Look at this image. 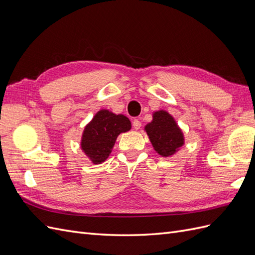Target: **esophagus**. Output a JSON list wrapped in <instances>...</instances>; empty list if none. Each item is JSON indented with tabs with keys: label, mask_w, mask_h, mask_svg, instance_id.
Returning <instances> with one entry per match:
<instances>
[{
	"label": "esophagus",
	"mask_w": 255,
	"mask_h": 255,
	"mask_svg": "<svg viewBox=\"0 0 255 255\" xmlns=\"http://www.w3.org/2000/svg\"><path fill=\"white\" fill-rule=\"evenodd\" d=\"M132 126H133L134 129H139L140 127H141V122L138 119H134L133 122H132Z\"/></svg>",
	"instance_id": "esophagus-1"
}]
</instances>
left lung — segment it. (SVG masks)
<instances>
[{
    "instance_id": "8db88e82",
    "label": "left lung",
    "mask_w": 255,
    "mask_h": 255,
    "mask_svg": "<svg viewBox=\"0 0 255 255\" xmlns=\"http://www.w3.org/2000/svg\"><path fill=\"white\" fill-rule=\"evenodd\" d=\"M144 129L154 150L161 156L172 155L184 143L181 129L171 116L164 111L154 113L153 121L146 125Z\"/></svg>"
}]
</instances>
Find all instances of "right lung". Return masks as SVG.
<instances>
[{"label":"right lung","instance_id":"obj_1","mask_svg":"<svg viewBox=\"0 0 255 255\" xmlns=\"http://www.w3.org/2000/svg\"><path fill=\"white\" fill-rule=\"evenodd\" d=\"M130 128L128 118L115 115L106 110L100 111L85 128L82 149L94 164H101L109 157L111 150L120 133Z\"/></svg>","mask_w":255,"mask_h":255}]
</instances>
